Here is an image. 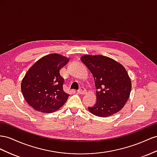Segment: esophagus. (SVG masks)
I'll return each mask as SVG.
<instances>
[{
    "label": "esophagus",
    "instance_id": "1",
    "mask_svg": "<svg viewBox=\"0 0 157 157\" xmlns=\"http://www.w3.org/2000/svg\"><path fill=\"white\" fill-rule=\"evenodd\" d=\"M78 93L79 94H82H82H85L86 93V89L84 87H80V89L79 90H78Z\"/></svg>",
    "mask_w": 157,
    "mask_h": 157
}]
</instances>
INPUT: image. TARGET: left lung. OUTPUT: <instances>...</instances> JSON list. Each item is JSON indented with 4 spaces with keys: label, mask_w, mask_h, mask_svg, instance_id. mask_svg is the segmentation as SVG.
<instances>
[{
    "label": "left lung",
    "mask_w": 157,
    "mask_h": 157,
    "mask_svg": "<svg viewBox=\"0 0 157 157\" xmlns=\"http://www.w3.org/2000/svg\"><path fill=\"white\" fill-rule=\"evenodd\" d=\"M82 62L93 75L96 89V103L88 107L90 113L107 117L117 113L129 98L131 81L121 64L107 56L84 55Z\"/></svg>",
    "instance_id": "8db88e82"
}]
</instances>
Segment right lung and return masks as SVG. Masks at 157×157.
Instances as JSON below:
<instances>
[{
  "mask_svg": "<svg viewBox=\"0 0 157 157\" xmlns=\"http://www.w3.org/2000/svg\"><path fill=\"white\" fill-rule=\"evenodd\" d=\"M69 58L51 54L40 58L26 72L21 83L26 101L42 113H53L67 101L69 94L63 91L64 79L59 70Z\"/></svg>",
  "mask_w": 157,
  "mask_h": 157,
  "instance_id": "1",
  "label": "right lung"
}]
</instances>
